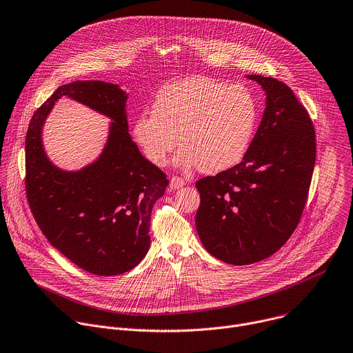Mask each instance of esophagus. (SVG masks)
Here are the masks:
<instances>
[{
    "instance_id": "34e87169",
    "label": "esophagus",
    "mask_w": 353,
    "mask_h": 353,
    "mask_svg": "<svg viewBox=\"0 0 353 353\" xmlns=\"http://www.w3.org/2000/svg\"><path fill=\"white\" fill-rule=\"evenodd\" d=\"M183 185H185V181H183L182 178H179V176H172L171 181H170V186H171V189H174V190L182 188Z\"/></svg>"
}]
</instances>
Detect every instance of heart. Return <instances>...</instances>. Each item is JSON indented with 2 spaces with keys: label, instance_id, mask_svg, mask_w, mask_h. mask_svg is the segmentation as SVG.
<instances>
[{
  "label": "heart",
  "instance_id": "obj_1",
  "mask_svg": "<svg viewBox=\"0 0 353 353\" xmlns=\"http://www.w3.org/2000/svg\"><path fill=\"white\" fill-rule=\"evenodd\" d=\"M259 107L242 86L193 77L165 85L153 112L139 114L133 137L154 165L163 167L178 146L176 164L217 174L239 164L256 132Z\"/></svg>",
  "mask_w": 353,
  "mask_h": 353
}]
</instances>
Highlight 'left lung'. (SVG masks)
Returning <instances> with one entry per match:
<instances>
[{
    "label": "left lung",
    "instance_id": "1",
    "mask_svg": "<svg viewBox=\"0 0 353 353\" xmlns=\"http://www.w3.org/2000/svg\"><path fill=\"white\" fill-rule=\"evenodd\" d=\"M265 93L252 145L235 167L196 182V230L205 250L235 265L270 257L294 234L316 161L313 122L283 82L248 75Z\"/></svg>",
    "mask_w": 353,
    "mask_h": 353
}]
</instances>
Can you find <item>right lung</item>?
Listing matches in <instances>:
<instances>
[{
    "label": "right lung",
    "mask_w": 353,
    "mask_h": 353,
    "mask_svg": "<svg viewBox=\"0 0 353 353\" xmlns=\"http://www.w3.org/2000/svg\"><path fill=\"white\" fill-rule=\"evenodd\" d=\"M61 97L113 121L99 159L78 172L54 166L42 146L43 122ZM126 100L118 85L101 81L62 85L33 114L26 133L25 183L32 214L55 249L96 275H118L143 260L150 248L153 204L168 185L128 132Z\"/></svg>",
    "instance_id": "1"
}]
</instances>
